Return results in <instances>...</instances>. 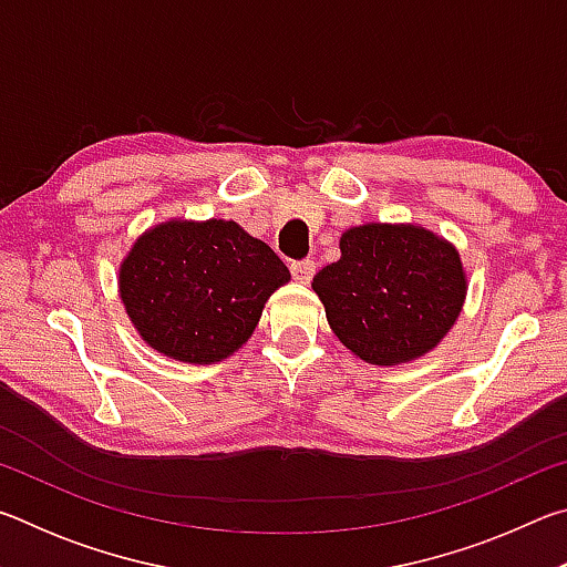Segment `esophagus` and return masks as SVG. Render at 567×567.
I'll use <instances>...</instances> for the list:
<instances>
[{"label":"esophagus","instance_id":"obj_1","mask_svg":"<svg viewBox=\"0 0 567 567\" xmlns=\"http://www.w3.org/2000/svg\"><path fill=\"white\" fill-rule=\"evenodd\" d=\"M292 277L297 282H310L312 275H315V262L312 260H297L290 265Z\"/></svg>","mask_w":567,"mask_h":567}]
</instances>
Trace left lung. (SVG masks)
Returning a JSON list of instances; mask_svg holds the SVG:
<instances>
[{"label":"left lung","mask_w":567,"mask_h":567,"mask_svg":"<svg viewBox=\"0 0 567 567\" xmlns=\"http://www.w3.org/2000/svg\"><path fill=\"white\" fill-rule=\"evenodd\" d=\"M342 257L315 275L332 332L372 364L415 360L445 338L465 300L460 255L412 225H362L340 239Z\"/></svg>","instance_id":"left-lung-1"}]
</instances>
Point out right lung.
I'll use <instances>...</instances> for the list:
<instances>
[{"label": "right lung", "mask_w": 567, "mask_h": 567, "mask_svg": "<svg viewBox=\"0 0 567 567\" xmlns=\"http://www.w3.org/2000/svg\"><path fill=\"white\" fill-rule=\"evenodd\" d=\"M287 280L280 257L237 223H167L134 243L120 295L152 348L209 364L247 342L267 297Z\"/></svg>", "instance_id": "1"}]
</instances>
